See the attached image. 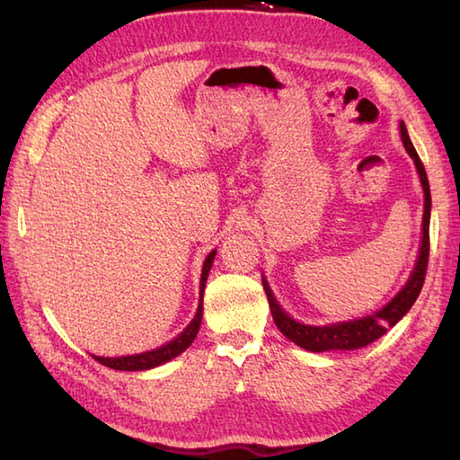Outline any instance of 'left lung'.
Returning a JSON list of instances; mask_svg holds the SVG:
<instances>
[{"label": "left lung", "instance_id": "8db88e82", "mask_svg": "<svg viewBox=\"0 0 460 460\" xmlns=\"http://www.w3.org/2000/svg\"><path fill=\"white\" fill-rule=\"evenodd\" d=\"M400 134H402V142L406 146L408 154L414 158L416 170L420 174V182H422L424 189V223H422V245H420V255L416 261V268L411 271V276L408 279V284L402 288V292L395 296V298L385 305L381 310H377L376 314L357 318V321H349V323H337V324H326V326H310V324H302L294 318L288 316L282 306L278 305L274 294H271L270 286L266 279L263 282V290L268 294V302H270V310L271 316H274V323L279 331H282L284 337L290 339L296 345L302 349H308V351L314 353H323V351H331V349H342V351H353V349H361L367 347L369 342L377 341L379 337H384L387 332L389 326H394L400 318L408 313L414 305L420 290L424 286V278H426V268H428V255H430V184H428V176L422 160L416 154L414 146L410 142V136L406 131V126L403 121L400 123Z\"/></svg>", "mask_w": 460, "mask_h": 460}]
</instances>
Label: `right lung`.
<instances>
[{"instance_id": "add662e5", "label": "right lung", "mask_w": 460, "mask_h": 460, "mask_svg": "<svg viewBox=\"0 0 460 460\" xmlns=\"http://www.w3.org/2000/svg\"><path fill=\"white\" fill-rule=\"evenodd\" d=\"M215 252H211L207 255L205 263H202V274H200V305L197 314L190 321V324L186 326V329L178 334L176 339L168 341L166 345H162L158 349H152V351H146V353H139V355H128V357H95V359L105 365V367H111V369H118V371H142V369H152V367H158V365L166 363L170 359H174L176 355H181L182 351L189 349L190 342L197 337V332L200 329V318H202V292H205V282H207V276H208V270L213 266V260H215Z\"/></svg>"}]
</instances>
